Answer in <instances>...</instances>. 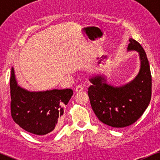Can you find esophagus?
Segmentation results:
<instances>
[{
    "label": "esophagus",
    "mask_w": 160,
    "mask_h": 160,
    "mask_svg": "<svg viewBox=\"0 0 160 160\" xmlns=\"http://www.w3.org/2000/svg\"><path fill=\"white\" fill-rule=\"evenodd\" d=\"M83 90V87L81 85H78L76 86V88H75V91L77 92H81Z\"/></svg>",
    "instance_id": "1"
}]
</instances>
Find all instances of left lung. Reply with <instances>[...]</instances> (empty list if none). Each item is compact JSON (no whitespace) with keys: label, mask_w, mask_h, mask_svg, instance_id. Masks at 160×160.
<instances>
[{"label":"left lung","mask_w":160,"mask_h":160,"mask_svg":"<svg viewBox=\"0 0 160 160\" xmlns=\"http://www.w3.org/2000/svg\"><path fill=\"white\" fill-rule=\"evenodd\" d=\"M128 50L139 53L141 68L136 78L119 87L108 85L102 76L90 79L88 95L95 114L103 123L114 128L133 124L142 116L151 99L152 78L149 62L140 43L130 38Z\"/></svg>","instance_id":"8db88e82"}]
</instances>
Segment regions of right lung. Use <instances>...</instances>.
<instances>
[{"instance_id":"1","label":"right lung","mask_w":160,"mask_h":160,"mask_svg":"<svg viewBox=\"0 0 160 160\" xmlns=\"http://www.w3.org/2000/svg\"><path fill=\"white\" fill-rule=\"evenodd\" d=\"M10 86L12 120L25 131L39 136L56 129L73 95L71 89L43 92L22 89L17 85L12 68Z\"/></svg>"}]
</instances>
